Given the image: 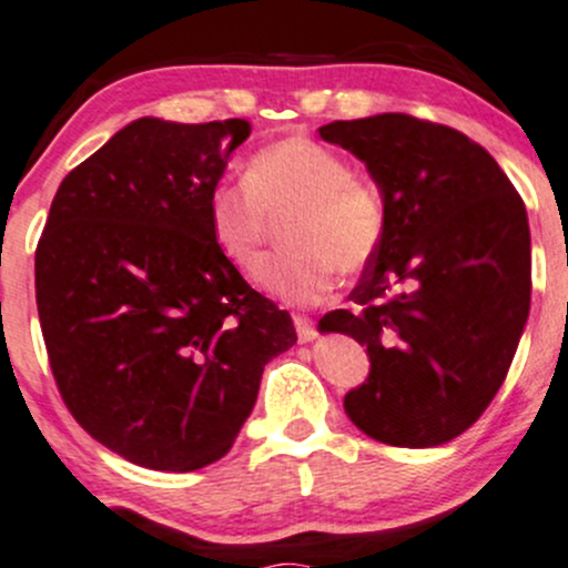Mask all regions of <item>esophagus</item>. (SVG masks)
Masks as SVG:
<instances>
[{
	"label": "esophagus",
	"instance_id": "1",
	"mask_svg": "<svg viewBox=\"0 0 568 568\" xmlns=\"http://www.w3.org/2000/svg\"><path fill=\"white\" fill-rule=\"evenodd\" d=\"M295 327H297V337H301L303 343L314 341L316 337V324L311 322L308 316H295Z\"/></svg>",
	"mask_w": 568,
	"mask_h": 568
}]
</instances>
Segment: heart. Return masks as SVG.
Returning a JSON list of instances; mask_svg holds the SVG:
<instances>
[{
    "label": "heart",
    "instance_id": "1",
    "mask_svg": "<svg viewBox=\"0 0 568 568\" xmlns=\"http://www.w3.org/2000/svg\"><path fill=\"white\" fill-rule=\"evenodd\" d=\"M284 215L291 250L266 266L264 246ZM206 225L241 276L263 273L271 295L314 305L335 290L337 271L359 273L373 263L386 235V199L333 146L292 133L252 152L244 182L209 187Z\"/></svg>",
    "mask_w": 568,
    "mask_h": 568
}]
</instances>
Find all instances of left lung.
<instances>
[{"instance_id": "left-lung-1", "label": "left lung", "mask_w": 568, "mask_h": 568, "mask_svg": "<svg viewBox=\"0 0 568 568\" xmlns=\"http://www.w3.org/2000/svg\"><path fill=\"white\" fill-rule=\"evenodd\" d=\"M367 165L386 235L322 333L367 346L369 375L343 399L365 435L432 448L469 429L505 384L531 305L520 195L480 144L403 112L318 129Z\"/></svg>"}]
</instances>
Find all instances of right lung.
<instances>
[{
  "label": "right lung",
  "instance_id": "right-lung-1",
  "mask_svg": "<svg viewBox=\"0 0 568 568\" xmlns=\"http://www.w3.org/2000/svg\"><path fill=\"white\" fill-rule=\"evenodd\" d=\"M246 120L139 118L69 171L34 257L37 311L69 413L101 445L161 473L233 448L286 311L216 252L206 193Z\"/></svg>",
  "mask_w": 568,
  "mask_h": 568
}]
</instances>
